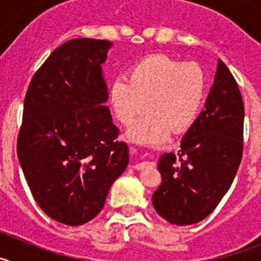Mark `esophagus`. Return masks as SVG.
I'll return each mask as SVG.
<instances>
[{
	"instance_id": "esophagus-1",
	"label": "esophagus",
	"mask_w": 261,
	"mask_h": 261,
	"mask_svg": "<svg viewBox=\"0 0 261 261\" xmlns=\"http://www.w3.org/2000/svg\"><path fill=\"white\" fill-rule=\"evenodd\" d=\"M147 167H155V162H153V161H144V162L133 165V168H135V170H144V168Z\"/></svg>"
}]
</instances>
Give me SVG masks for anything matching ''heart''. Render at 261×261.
<instances>
[{
    "instance_id": "heart-1",
    "label": "heart",
    "mask_w": 261,
    "mask_h": 261,
    "mask_svg": "<svg viewBox=\"0 0 261 261\" xmlns=\"http://www.w3.org/2000/svg\"><path fill=\"white\" fill-rule=\"evenodd\" d=\"M126 80L110 86V105L120 123L129 125L128 140L137 144L162 142L171 133H183L199 116L208 91V78L197 62H180L151 55L128 69Z\"/></svg>"
}]
</instances>
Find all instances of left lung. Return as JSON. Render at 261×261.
<instances>
[{"mask_svg":"<svg viewBox=\"0 0 261 261\" xmlns=\"http://www.w3.org/2000/svg\"><path fill=\"white\" fill-rule=\"evenodd\" d=\"M244 107L227 66L218 60L205 110L180 141L177 156H159L162 183L154 209L172 225H193L209 216L234 180L243 154Z\"/></svg>","mask_w":261,"mask_h":261,"instance_id":"obj_1","label":"left lung"}]
</instances>
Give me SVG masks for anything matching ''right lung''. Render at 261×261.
<instances>
[{"label": "right lung", "instance_id": "right-lung-1", "mask_svg": "<svg viewBox=\"0 0 261 261\" xmlns=\"http://www.w3.org/2000/svg\"><path fill=\"white\" fill-rule=\"evenodd\" d=\"M111 47L96 39L66 41L34 74L24 98L18 159L35 201L64 225L98 216L129 162L105 105L102 64Z\"/></svg>", "mask_w": 261, "mask_h": 261}]
</instances>
